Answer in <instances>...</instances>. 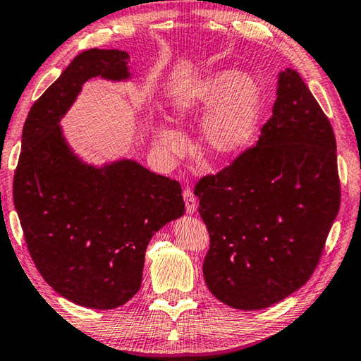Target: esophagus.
Returning <instances> with one entry per match:
<instances>
[{"label":"esophagus","instance_id":"1","mask_svg":"<svg viewBox=\"0 0 361 361\" xmlns=\"http://www.w3.org/2000/svg\"><path fill=\"white\" fill-rule=\"evenodd\" d=\"M183 199H185V204H186V212L194 213L195 209H197V199H195V195L192 194L191 189H185V191H183Z\"/></svg>","mask_w":361,"mask_h":361}]
</instances>
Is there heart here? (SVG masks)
<instances>
[{
    "mask_svg": "<svg viewBox=\"0 0 361 361\" xmlns=\"http://www.w3.org/2000/svg\"><path fill=\"white\" fill-rule=\"evenodd\" d=\"M262 109L264 99L258 82L232 70L197 79L172 100V113L180 121L209 114L202 124V148L215 162L229 161L248 148ZM154 133L157 145L172 154L185 149V138L173 127L157 126Z\"/></svg>",
    "mask_w": 361,
    "mask_h": 361,
    "instance_id": "1",
    "label": "heart"
}]
</instances>
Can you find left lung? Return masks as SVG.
Returning a JSON list of instances; mask_svg holds the SVG:
<instances>
[{
  "label": "left lung",
  "mask_w": 361,
  "mask_h": 361,
  "mask_svg": "<svg viewBox=\"0 0 361 361\" xmlns=\"http://www.w3.org/2000/svg\"><path fill=\"white\" fill-rule=\"evenodd\" d=\"M210 234L204 279L229 307L259 310L307 282L339 212L336 138L298 71L279 75L272 116L252 146L195 185Z\"/></svg>",
  "instance_id": "1"
}]
</instances>
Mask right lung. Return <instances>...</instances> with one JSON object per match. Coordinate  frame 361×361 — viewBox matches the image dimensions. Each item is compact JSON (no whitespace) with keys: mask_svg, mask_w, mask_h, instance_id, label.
Here are the masks:
<instances>
[{"mask_svg":"<svg viewBox=\"0 0 361 361\" xmlns=\"http://www.w3.org/2000/svg\"><path fill=\"white\" fill-rule=\"evenodd\" d=\"M127 63L129 54L118 49H89L73 59L30 109L12 189L42 279L90 309L119 307L135 295L151 237L185 213L178 181L130 159L89 166L59 126L85 81H124Z\"/></svg>","mask_w":361,"mask_h":361,"instance_id":"obj_1","label":"right lung"}]
</instances>
